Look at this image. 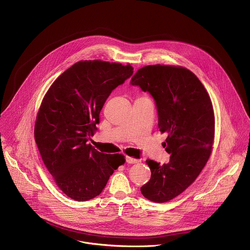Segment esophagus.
<instances>
[{
    "instance_id": "obj_1",
    "label": "esophagus",
    "mask_w": 250,
    "mask_h": 250,
    "mask_svg": "<svg viewBox=\"0 0 250 250\" xmlns=\"http://www.w3.org/2000/svg\"><path fill=\"white\" fill-rule=\"evenodd\" d=\"M126 163L127 164H138V163H140V160H138V159H134V158H132V157H126Z\"/></svg>"
}]
</instances>
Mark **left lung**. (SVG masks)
Wrapping results in <instances>:
<instances>
[{
	"instance_id": "left-lung-1",
	"label": "left lung",
	"mask_w": 250,
	"mask_h": 250,
	"mask_svg": "<svg viewBox=\"0 0 250 250\" xmlns=\"http://www.w3.org/2000/svg\"><path fill=\"white\" fill-rule=\"evenodd\" d=\"M130 83L153 97L159 129L167 134L163 146L169 163L146 160L151 178L141 188L145 198L164 203L182 193L209 160L214 136L212 102L198 78L184 67L144 66Z\"/></svg>"
}]
</instances>
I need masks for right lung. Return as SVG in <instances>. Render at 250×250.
I'll return each mask as SVG.
<instances>
[{
  "label": "right lung",
  "instance_id": "1",
  "mask_svg": "<svg viewBox=\"0 0 250 250\" xmlns=\"http://www.w3.org/2000/svg\"><path fill=\"white\" fill-rule=\"evenodd\" d=\"M133 72L130 64L79 62L53 83L42 100L36 143L58 187L76 201L99 195L109 176L125 163L123 155L100 153L87 143L107 97Z\"/></svg>",
  "mask_w": 250,
  "mask_h": 250
}]
</instances>
